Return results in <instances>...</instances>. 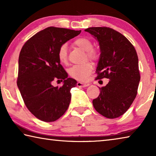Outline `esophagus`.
I'll use <instances>...</instances> for the list:
<instances>
[{"label": "esophagus", "instance_id": "34e87169", "mask_svg": "<svg viewBox=\"0 0 156 156\" xmlns=\"http://www.w3.org/2000/svg\"><path fill=\"white\" fill-rule=\"evenodd\" d=\"M89 85H90V84L89 83H82V82H78L77 83L78 87H88Z\"/></svg>", "mask_w": 156, "mask_h": 156}]
</instances>
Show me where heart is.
Here are the masks:
<instances>
[{
  "label": "heart",
  "instance_id": "obj_1",
  "mask_svg": "<svg viewBox=\"0 0 156 156\" xmlns=\"http://www.w3.org/2000/svg\"><path fill=\"white\" fill-rule=\"evenodd\" d=\"M75 45L80 47L86 51V58L91 61H97L100 58L99 50L94 47V43L91 39L86 37H80L73 42ZM57 56L58 60L62 64H67L68 62V51L67 44H62L58 50ZM93 70V66L90 62H86L82 65H75L70 69L69 75L71 77L76 80L84 82L87 80Z\"/></svg>",
  "mask_w": 156,
  "mask_h": 156
}]
</instances>
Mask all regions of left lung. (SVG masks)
Masks as SVG:
<instances>
[{
	"label": "left lung",
	"mask_w": 156,
	"mask_h": 156,
	"mask_svg": "<svg viewBox=\"0 0 156 156\" xmlns=\"http://www.w3.org/2000/svg\"><path fill=\"white\" fill-rule=\"evenodd\" d=\"M85 31L99 42L100 58L96 80L109 79L100 89L93 105L107 118H118L129 109L135 100L140 75L135 47L122 34L107 27H89Z\"/></svg>",
	"instance_id": "1"
}]
</instances>
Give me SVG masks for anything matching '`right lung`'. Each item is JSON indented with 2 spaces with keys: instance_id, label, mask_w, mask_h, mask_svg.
<instances>
[{
  "instance_id": "1",
  "label": "right lung",
  "mask_w": 156,
  "mask_h": 156,
  "mask_svg": "<svg viewBox=\"0 0 156 156\" xmlns=\"http://www.w3.org/2000/svg\"><path fill=\"white\" fill-rule=\"evenodd\" d=\"M65 28L49 27L39 31L26 41L18 59L17 85L28 110L38 119L54 122L67 110L70 91L76 80L67 78L57 53L60 46L80 34ZM54 80H64L60 88Z\"/></svg>"
}]
</instances>
